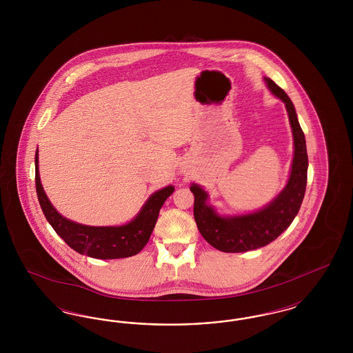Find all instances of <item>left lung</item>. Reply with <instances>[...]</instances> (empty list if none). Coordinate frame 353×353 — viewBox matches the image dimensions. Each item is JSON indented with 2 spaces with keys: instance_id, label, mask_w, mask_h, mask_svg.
Wrapping results in <instances>:
<instances>
[{
  "instance_id": "1",
  "label": "left lung",
  "mask_w": 353,
  "mask_h": 353,
  "mask_svg": "<svg viewBox=\"0 0 353 353\" xmlns=\"http://www.w3.org/2000/svg\"><path fill=\"white\" fill-rule=\"evenodd\" d=\"M270 91L285 104L294 136V159L290 179L285 189L263 209L249 214L222 217L208 205V193L200 185L192 184L194 194V221L208 243L223 252H245L263 248L276 239L291 225L302 205L305 185L308 157L305 139L296 111L285 91L265 78Z\"/></svg>"
}]
</instances>
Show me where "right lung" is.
Instances as JSON below:
<instances>
[{"label": "right lung", "instance_id": "1", "mask_svg": "<svg viewBox=\"0 0 353 353\" xmlns=\"http://www.w3.org/2000/svg\"><path fill=\"white\" fill-rule=\"evenodd\" d=\"M35 188L42 212L55 233L71 249L98 259H118L136 255L148 243L163 203L173 193L169 185L154 192L131 222L121 226H87L62 217L49 201L39 179L35 153Z\"/></svg>", "mask_w": 353, "mask_h": 353}]
</instances>
